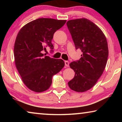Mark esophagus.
<instances>
[{
	"label": "esophagus",
	"instance_id": "obj_1",
	"mask_svg": "<svg viewBox=\"0 0 122 122\" xmlns=\"http://www.w3.org/2000/svg\"><path fill=\"white\" fill-rule=\"evenodd\" d=\"M65 66H66V67H69V62H68V61H65Z\"/></svg>",
	"mask_w": 122,
	"mask_h": 122
}]
</instances>
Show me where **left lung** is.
I'll return each mask as SVG.
<instances>
[{"label":"left lung","mask_w":122,"mask_h":122,"mask_svg":"<svg viewBox=\"0 0 122 122\" xmlns=\"http://www.w3.org/2000/svg\"><path fill=\"white\" fill-rule=\"evenodd\" d=\"M67 25L75 48L83 53L78 60L70 63L75 76L68 84L71 90L84 92L92 88L103 74L109 54L108 43L101 29L87 19L69 20Z\"/></svg>","instance_id":"obj_1"}]
</instances>
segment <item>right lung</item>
<instances>
[{"instance_id":"1","label":"right lung","mask_w":122,"mask_h":122,"mask_svg":"<svg viewBox=\"0 0 122 122\" xmlns=\"http://www.w3.org/2000/svg\"><path fill=\"white\" fill-rule=\"evenodd\" d=\"M65 20L39 18L22 27L14 47V61L21 79L33 92H44L50 87L52 77L63 68L62 59L45 56L49 47L53 51L51 40L54 33L65 24Z\"/></svg>"}]
</instances>
